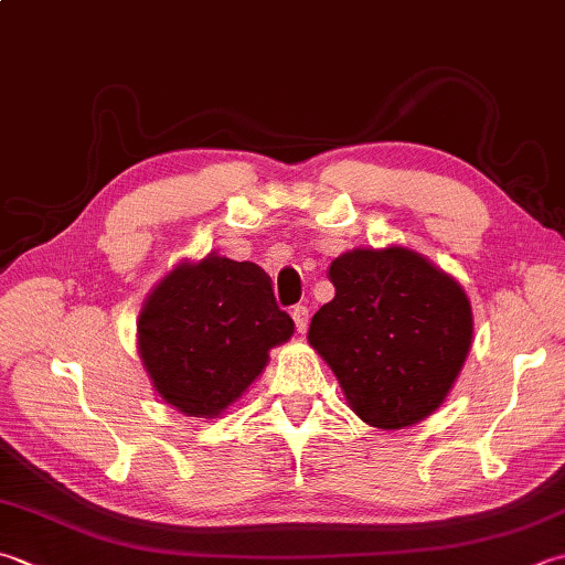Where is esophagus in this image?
Masks as SVG:
<instances>
[{
	"instance_id": "34e87169",
	"label": "esophagus",
	"mask_w": 565,
	"mask_h": 565,
	"mask_svg": "<svg viewBox=\"0 0 565 565\" xmlns=\"http://www.w3.org/2000/svg\"><path fill=\"white\" fill-rule=\"evenodd\" d=\"M291 318H294L298 333H306L308 318H311V311H308L306 306H294V308H291Z\"/></svg>"
}]
</instances>
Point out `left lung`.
I'll return each instance as SVG.
<instances>
[{
  "label": "left lung",
  "mask_w": 565,
  "mask_h": 565,
  "mask_svg": "<svg viewBox=\"0 0 565 565\" xmlns=\"http://www.w3.org/2000/svg\"><path fill=\"white\" fill-rule=\"evenodd\" d=\"M328 276L335 298L313 316L308 342L350 408L384 430L424 422L444 404L470 350L462 286L406 247L345 252Z\"/></svg>",
  "instance_id": "left-lung-1"
}]
</instances>
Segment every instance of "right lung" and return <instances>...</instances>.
I'll return each instance as SVG.
<instances>
[{
    "mask_svg": "<svg viewBox=\"0 0 565 565\" xmlns=\"http://www.w3.org/2000/svg\"><path fill=\"white\" fill-rule=\"evenodd\" d=\"M139 355L166 404L215 418L267 367L269 350L294 335L271 279L252 262L207 254L157 284L137 320Z\"/></svg>",
    "mask_w": 565,
    "mask_h": 565,
    "instance_id": "add662e5",
    "label": "right lung"
}]
</instances>
